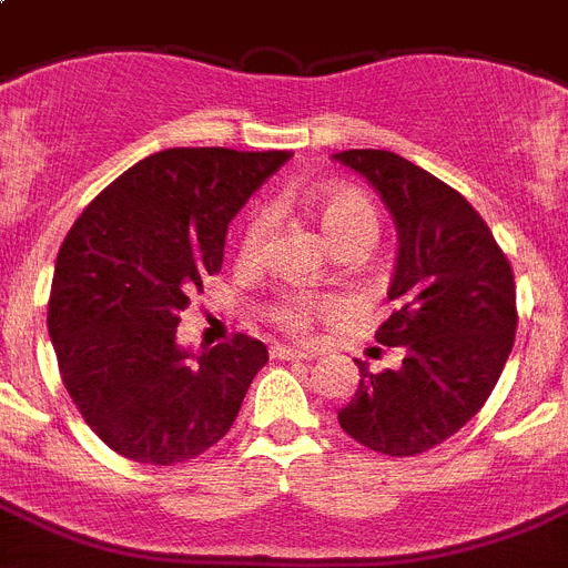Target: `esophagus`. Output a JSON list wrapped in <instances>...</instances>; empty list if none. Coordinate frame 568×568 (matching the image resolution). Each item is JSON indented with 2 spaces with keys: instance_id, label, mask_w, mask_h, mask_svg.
<instances>
[{
  "instance_id": "1",
  "label": "esophagus",
  "mask_w": 568,
  "mask_h": 568,
  "mask_svg": "<svg viewBox=\"0 0 568 568\" xmlns=\"http://www.w3.org/2000/svg\"><path fill=\"white\" fill-rule=\"evenodd\" d=\"M271 357L274 359H314L317 354L305 352V348H294V345H274V348H271Z\"/></svg>"
}]
</instances>
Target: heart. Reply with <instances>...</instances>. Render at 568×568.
Returning <instances> with one entry per match:
<instances>
[{
  "instance_id": "obj_1",
  "label": "heart",
  "mask_w": 568,
  "mask_h": 568,
  "mask_svg": "<svg viewBox=\"0 0 568 568\" xmlns=\"http://www.w3.org/2000/svg\"><path fill=\"white\" fill-rule=\"evenodd\" d=\"M308 209L317 216L320 229L337 251L368 248L377 236V211L359 191L320 189L308 196ZM268 236V216L254 211L240 236V260L254 263L263 254ZM337 300L328 294H305V291H283L268 305V317L291 334H308L323 314L337 312Z\"/></svg>"
}]
</instances>
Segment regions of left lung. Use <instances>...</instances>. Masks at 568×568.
Listing matches in <instances>:
<instances>
[{"label":"left lung","mask_w":568,"mask_h":568,"mask_svg":"<svg viewBox=\"0 0 568 568\" xmlns=\"http://www.w3.org/2000/svg\"><path fill=\"white\" fill-rule=\"evenodd\" d=\"M372 182L392 211L400 248L374 339L403 352L400 368L359 366L337 420L359 446L417 457L460 432L489 400L517 332L511 265L471 202L392 151L334 154Z\"/></svg>","instance_id":"1"}]
</instances>
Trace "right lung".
I'll return each instance as SVG.
<instances>
[{"mask_svg": "<svg viewBox=\"0 0 568 568\" xmlns=\"http://www.w3.org/2000/svg\"><path fill=\"white\" fill-rule=\"evenodd\" d=\"M288 151L168 148L93 196L59 248L48 332L82 420L151 466L200 457L234 426L268 348L234 334L200 357L180 312L223 268L229 223Z\"/></svg>", "mask_w": 568, "mask_h": 568, "instance_id": "obj_1", "label": "right lung"}]
</instances>
